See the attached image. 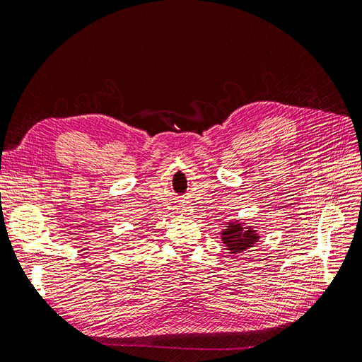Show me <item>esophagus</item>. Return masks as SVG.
I'll return each instance as SVG.
<instances>
[{
  "label": "esophagus",
  "mask_w": 362,
  "mask_h": 362,
  "mask_svg": "<svg viewBox=\"0 0 362 362\" xmlns=\"http://www.w3.org/2000/svg\"><path fill=\"white\" fill-rule=\"evenodd\" d=\"M180 213L181 214H187L189 213V208H180Z\"/></svg>",
  "instance_id": "esophagus-1"
}]
</instances>
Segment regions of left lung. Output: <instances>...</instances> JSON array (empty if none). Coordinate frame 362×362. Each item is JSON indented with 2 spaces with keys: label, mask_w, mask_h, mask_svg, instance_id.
Returning <instances> with one entry per match:
<instances>
[{
  "label": "left lung",
  "mask_w": 362,
  "mask_h": 362,
  "mask_svg": "<svg viewBox=\"0 0 362 362\" xmlns=\"http://www.w3.org/2000/svg\"><path fill=\"white\" fill-rule=\"evenodd\" d=\"M259 235L255 233V229L243 228L242 223H228L226 229L222 231V242L228 247L229 254H242L246 249L254 246L258 242Z\"/></svg>",
  "instance_id": "left-lung-1"
}]
</instances>
